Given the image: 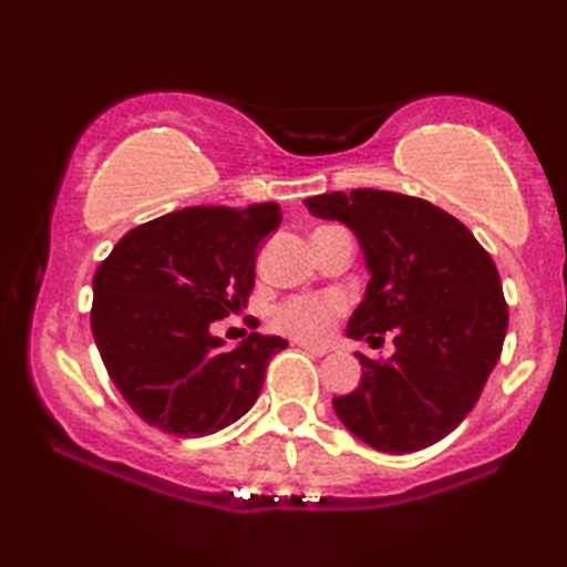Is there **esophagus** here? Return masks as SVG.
<instances>
[{"label":"esophagus","mask_w":567,"mask_h":567,"mask_svg":"<svg viewBox=\"0 0 567 567\" xmlns=\"http://www.w3.org/2000/svg\"><path fill=\"white\" fill-rule=\"evenodd\" d=\"M297 347H301L307 351V354H315V357H326L328 354V347H322V343H310V341H299Z\"/></svg>","instance_id":"esophagus-1"}]
</instances>
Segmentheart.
<instances>
[{"label":"heart","mask_w":567,"mask_h":567,"mask_svg":"<svg viewBox=\"0 0 567 567\" xmlns=\"http://www.w3.org/2000/svg\"><path fill=\"white\" fill-rule=\"evenodd\" d=\"M347 312V299L341 293H305V297H289L274 307V326L284 333L320 341L326 338L338 318Z\"/></svg>","instance_id":"obj_1"}]
</instances>
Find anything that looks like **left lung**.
<instances>
[{"instance_id":"obj_1","label":"left lung","mask_w":567,"mask_h":567,"mask_svg":"<svg viewBox=\"0 0 567 567\" xmlns=\"http://www.w3.org/2000/svg\"><path fill=\"white\" fill-rule=\"evenodd\" d=\"M312 216L357 234L370 284L347 333L395 354L362 362V382L333 399L338 419L382 453H414L458 427L487 385L508 330V305L487 249L430 200L351 189L305 200Z\"/></svg>"}]
</instances>
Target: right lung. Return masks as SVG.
<instances>
[{
    "instance_id": "right-lung-1",
    "label": "right lung",
    "mask_w": 567,
    "mask_h": 567,
    "mask_svg": "<svg viewBox=\"0 0 567 567\" xmlns=\"http://www.w3.org/2000/svg\"><path fill=\"white\" fill-rule=\"evenodd\" d=\"M281 218L276 203L174 210L124 234L95 270V347L151 427L203 437L252 409L268 362L289 343L252 333L226 349L210 322L247 305L257 247Z\"/></svg>"
}]
</instances>
